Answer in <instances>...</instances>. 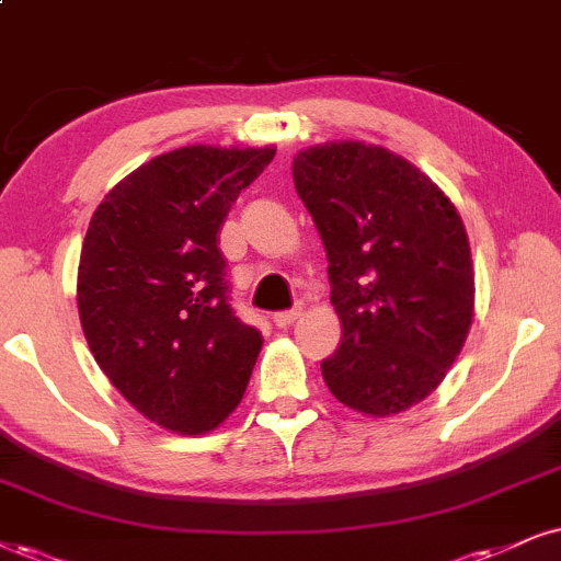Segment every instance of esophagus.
<instances>
[{"instance_id": "esophagus-1", "label": "esophagus", "mask_w": 561, "mask_h": 561, "mask_svg": "<svg viewBox=\"0 0 561 561\" xmlns=\"http://www.w3.org/2000/svg\"><path fill=\"white\" fill-rule=\"evenodd\" d=\"M296 317H299V309H283V312L273 314V322L278 324V328H288V324H294Z\"/></svg>"}]
</instances>
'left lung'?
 Masks as SVG:
<instances>
[{"label":"left lung","instance_id":"obj_1","mask_svg":"<svg viewBox=\"0 0 561 561\" xmlns=\"http://www.w3.org/2000/svg\"><path fill=\"white\" fill-rule=\"evenodd\" d=\"M294 184L328 252L343 324L324 385L369 416L405 411L445 379L471 328L466 226L432 179L377 145L304 150Z\"/></svg>","mask_w":561,"mask_h":561}]
</instances>
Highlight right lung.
I'll return each mask as SVG.
<instances>
[{"instance_id":"1","label":"right lung","mask_w":561,"mask_h":561,"mask_svg":"<svg viewBox=\"0 0 561 561\" xmlns=\"http://www.w3.org/2000/svg\"><path fill=\"white\" fill-rule=\"evenodd\" d=\"M275 148L192 145L148 161L90 218L78 270L85 341L142 416L179 434L216 428L262 348L231 307L218 231Z\"/></svg>"}]
</instances>
